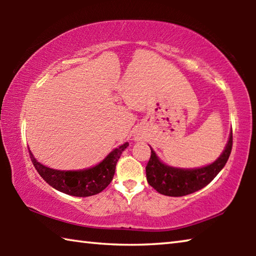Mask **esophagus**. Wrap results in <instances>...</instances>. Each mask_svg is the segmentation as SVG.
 <instances>
[{
	"label": "esophagus",
	"instance_id": "34e87169",
	"mask_svg": "<svg viewBox=\"0 0 256 256\" xmlns=\"http://www.w3.org/2000/svg\"><path fill=\"white\" fill-rule=\"evenodd\" d=\"M140 138H140V136H136V141H138V140H140Z\"/></svg>",
	"mask_w": 256,
	"mask_h": 256
}]
</instances>
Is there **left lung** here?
I'll return each mask as SVG.
<instances>
[{
    "instance_id": "1",
    "label": "left lung",
    "mask_w": 256,
    "mask_h": 256,
    "mask_svg": "<svg viewBox=\"0 0 256 256\" xmlns=\"http://www.w3.org/2000/svg\"><path fill=\"white\" fill-rule=\"evenodd\" d=\"M232 132L222 154L214 162L198 168H178L162 162L151 148L149 162L146 167V180L158 193L167 196H184L206 186L219 174L230 156Z\"/></svg>"
}]
</instances>
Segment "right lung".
I'll list each match as a JSON object with an SVG mask.
<instances>
[{"label":"right lung","instance_id":"right-lung-1","mask_svg":"<svg viewBox=\"0 0 256 256\" xmlns=\"http://www.w3.org/2000/svg\"><path fill=\"white\" fill-rule=\"evenodd\" d=\"M128 146V142H125L118 148L110 151L106 158L96 166L79 170H53L38 162L30 150L29 154L38 174L52 188L68 196L84 198L96 196L110 185L115 174L116 164Z\"/></svg>","mask_w":256,"mask_h":256}]
</instances>
